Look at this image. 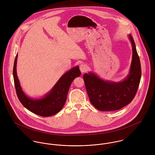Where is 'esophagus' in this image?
Returning <instances> with one entry per match:
<instances>
[{"label":"esophagus","instance_id":"esophagus-1","mask_svg":"<svg viewBox=\"0 0 155 155\" xmlns=\"http://www.w3.org/2000/svg\"><path fill=\"white\" fill-rule=\"evenodd\" d=\"M79 68H80V70L82 72V73H84V72H85L87 71V67L86 66L85 64H81L80 67H79Z\"/></svg>","mask_w":155,"mask_h":155}]
</instances>
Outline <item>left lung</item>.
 <instances>
[{"mask_svg": "<svg viewBox=\"0 0 155 155\" xmlns=\"http://www.w3.org/2000/svg\"><path fill=\"white\" fill-rule=\"evenodd\" d=\"M128 38L132 45L133 57L130 72L125 79L116 82L104 81L92 72L84 74L89 100L99 110H119L130 104L137 93L141 76V64L133 37L129 35Z\"/></svg>", "mask_w": 155, "mask_h": 155, "instance_id": "1", "label": "left lung"}]
</instances>
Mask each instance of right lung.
Wrapping results in <instances>:
<instances>
[{
	"label": "right lung",
	"mask_w": 155,
	"mask_h": 155,
	"mask_svg": "<svg viewBox=\"0 0 155 155\" xmlns=\"http://www.w3.org/2000/svg\"><path fill=\"white\" fill-rule=\"evenodd\" d=\"M17 57L18 54L14 61L13 75L17 95L21 103L28 110L41 116H51L59 112L64 106L71 82L81 74L79 66L74 67L66 72L43 97L33 99L25 94L20 85L17 73Z\"/></svg>",
	"instance_id": "1"
}]
</instances>
